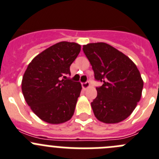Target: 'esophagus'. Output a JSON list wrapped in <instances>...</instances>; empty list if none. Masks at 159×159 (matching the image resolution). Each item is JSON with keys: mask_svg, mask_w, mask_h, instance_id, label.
I'll list each match as a JSON object with an SVG mask.
<instances>
[{"mask_svg": "<svg viewBox=\"0 0 159 159\" xmlns=\"http://www.w3.org/2000/svg\"><path fill=\"white\" fill-rule=\"evenodd\" d=\"M82 87H83V89H84V90H87V88H89V87H90V83L89 82L82 83Z\"/></svg>", "mask_w": 159, "mask_h": 159, "instance_id": "obj_1", "label": "esophagus"}]
</instances>
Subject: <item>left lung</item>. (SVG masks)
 I'll return each mask as SVG.
<instances>
[{
  "mask_svg": "<svg viewBox=\"0 0 159 159\" xmlns=\"http://www.w3.org/2000/svg\"><path fill=\"white\" fill-rule=\"evenodd\" d=\"M97 80V98L91 102L95 117L105 123H118L129 117L141 98L143 81L134 61L106 43L83 46Z\"/></svg>",
  "mask_w": 159,
  "mask_h": 159,
  "instance_id": "left-lung-1",
  "label": "left lung"
}]
</instances>
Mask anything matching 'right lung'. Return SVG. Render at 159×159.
Masks as SVG:
<instances>
[{
	"mask_svg": "<svg viewBox=\"0 0 159 159\" xmlns=\"http://www.w3.org/2000/svg\"><path fill=\"white\" fill-rule=\"evenodd\" d=\"M81 46L61 41L37 54L28 65L22 80L26 103L41 120L50 124L69 121L75 111L82 86L66 76Z\"/></svg>",
	"mask_w": 159,
	"mask_h": 159,
	"instance_id": "1",
	"label": "right lung"
}]
</instances>
